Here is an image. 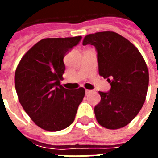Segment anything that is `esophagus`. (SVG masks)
<instances>
[{"mask_svg": "<svg viewBox=\"0 0 158 158\" xmlns=\"http://www.w3.org/2000/svg\"><path fill=\"white\" fill-rule=\"evenodd\" d=\"M91 92H92V90H89V89H85L86 95H88V94H90Z\"/></svg>", "mask_w": 158, "mask_h": 158, "instance_id": "1", "label": "esophagus"}]
</instances>
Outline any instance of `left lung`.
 Listing matches in <instances>:
<instances>
[{
  "instance_id": "obj_1",
  "label": "left lung",
  "mask_w": 158,
  "mask_h": 158,
  "mask_svg": "<svg viewBox=\"0 0 158 158\" xmlns=\"http://www.w3.org/2000/svg\"><path fill=\"white\" fill-rule=\"evenodd\" d=\"M97 51L99 74L111 85L109 92L99 91L101 102L95 106L100 125L118 129L135 118L146 101L149 84L147 66L139 50L113 31L89 34L83 45Z\"/></svg>"
}]
</instances>
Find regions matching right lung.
<instances>
[{"label": "right lung", "instance_id": "add662e5", "mask_svg": "<svg viewBox=\"0 0 158 158\" xmlns=\"http://www.w3.org/2000/svg\"><path fill=\"white\" fill-rule=\"evenodd\" d=\"M81 36L46 38L23 55L16 69L14 83L19 101L40 128L54 132L69 127L75 118L85 90H70L61 85L66 53Z\"/></svg>", "mask_w": 158, "mask_h": 158}]
</instances>
